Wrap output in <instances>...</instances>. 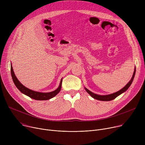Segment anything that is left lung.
<instances>
[{"mask_svg":"<svg viewBox=\"0 0 145 145\" xmlns=\"http://www.w3.org/2000/svg\"><path fill=\"white\" fill-rule=\"evenodd\" d=\"M135 72H136V68H135L134 69V74L133 75L132 78H131V80L128 83V84L124 87H123L121 89H120V91H118L116 93L111 94H109V95H98L96 94H94L93 93H92L91 91H90L89 90H88L87 88H86V87H84L86 91L87 92V93L92 97L93 98L96 99L97 100L99 101H112L114 99H115L117 97H118V95H120V94H121L122 93H124L125 91H126L127 90V89L129 87V86L131 85L133 83V81L134 80V78L135 76Z\"/></svg>","mask_w":145,"mask_h":145,"instance_id":"left-lung-1","label":"left lung"}]
</instances>
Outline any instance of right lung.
I'll return each instance as SVG.
<instances>
[{"label": "right lung", "mask_w": 145, "mask_h": 145, "mask_svg": "<svg viewBox=\"0 0 145 145\" xmlns=\"http://www.w3.org/2000/svg\"><path fill=\"white\" fill-rule=\"evenodd\" d=\"M11 74L12 76V78L13 82L14 83L16 86L17 88L22 93L24 94L25 95L28 96L29 97L35 99V100H39V101H44V100H48L52 98L55 97L57 94L59 93V92L61 91V86H62V79H61L59 86L57 89H56L55 91L50 92V93H40V92H37L33 90H31L27 87H25L24 86H23L20 81L17 79L16 77L14 71H13V69L12 66H11Z\"/></svg>", "instance_id": "add662e5"}]
</instances>
